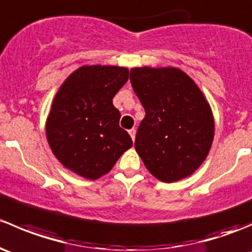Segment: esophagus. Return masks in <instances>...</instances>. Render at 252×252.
<instances>
[{"mask_svg":"<svg viewBox=\"0 0 252 252\" xmlns=\"http://www.w3.org/2000/svg\"><path fill=\"white\" fill-rule=\"evenodd\" d=\"M135 133H136V131H135V129H134V128L129 130V134H130V136H131V139H133V141L135 140Z\"/></svg>","mask_w":252,"mask_h":252,"instance_id":"esophagus-1","label":"esophagus"}]
</instances>
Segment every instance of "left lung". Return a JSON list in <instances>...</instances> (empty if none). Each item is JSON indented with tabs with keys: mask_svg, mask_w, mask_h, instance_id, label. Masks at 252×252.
<instances>
[{
	"mask_svg": "<svg viewBox=\"0 0 252 252\" xmlns=\"http://www.w3.org/2000/svg\"><path fill=\"white\" fill-rule=\"evenodd\" d=\"M130 83L145 108L135 150L157 179L173 183L205 161L215 134L210 105L178 68H133Z\"/></svg>",
	"mask_w": 252,
	"mask_h": 252,
	"instance_id": "1",
	"label": "left lung"
}]
</instances>
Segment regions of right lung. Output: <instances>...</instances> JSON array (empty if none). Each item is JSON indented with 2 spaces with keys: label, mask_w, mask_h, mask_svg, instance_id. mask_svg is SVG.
Segmentation results:
<instances>
[{
  "label": "right lung",
  "mask_w": 252,
  "mask_h": 252,
  "mask_svg": "<svg viewBox=\"0 0 252 252\" xmlns=\"http://www.w3.org/2000/svg\"><path fill=\"white\" fill-rule=\"evenodd\" d=\"M128 77L123 67L84 65L62 84L47 118L46 135L65 168L97 179L133 146L130 135L119 126L121 113L112 103Z\"/></svg>",
  "instance_id": "add662e5"
}]
</instances>
